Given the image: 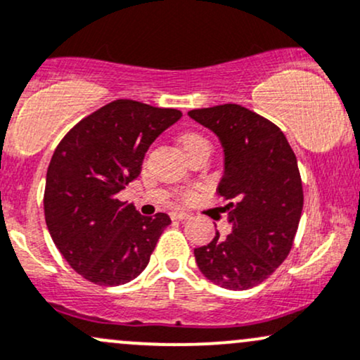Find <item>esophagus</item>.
<instances>
[{"label": "esophagus", "mask_w": 360, "mask_h": 360, "mask_svg": "<svg viewBox=\"0 0 360 360\" xmlns=\"http://www.w3.org/2000/svg\"><path fill=\"white\" fill-rule=\"evenodd\" d=\"M171 219H172V220H184V219H189V213L174 210V212H171Z\"/></svg>", "instance_id": "obj_1"}]
</instances>
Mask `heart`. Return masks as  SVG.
<instances>
[{
    "mask_svg": "<svg viewBox=\"0 0 360 360\" xmlns=\"http://www.w3.org/2000/svg\"><path fill=\"white\" fill-rule=\"evenodd\" d=\"M196 141H205V140L200 135H195V133H188V135H184L183 138H181V147L184 148V147H188V145L196 143Z\"/></svg>",
    "mask_w": 360,
    "mask_h": 360,
    "instance_id": "1",
    "label": "heart"
}]
</instances>
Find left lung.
Here are the masks:
<instances>
[{"mask_svg":"<svg viewBox=\"0 0 360 360\" xmlns=\"http://www.w3.org/2000/svg\"><path fill=\"white\" fill-rule=\"evenodd\" d=\"M219 138L224 174L217 193L227 205L231 234L219 231L195 248L200 271L229 290L262 283L289 255L302 213L297 159L278 126L238 104L189 110Z\"/></svg>","mask_w":360,"mask_h":360,"instance_id":"left-lung-1","label":"left lung"}]
</instances>
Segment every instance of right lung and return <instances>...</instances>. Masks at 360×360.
<instances>
[{
  "label": "right lung",
  "mask_w": 360,
  "mask_h": 360,
  "mask_svg": "<svg viewBox=\"0 0 360 360\" xmlns=\"http://www.w3.org/2000/svg\"><path fill=\"white\" fill-rule=\"evenodd\" d=\"M181 116L177 109L120 98L82 120L54 150L44 193L47 231L71 268L90 282L122 285L147 268L171 219L143 217L117 193Z\"/></svg>",
  "instance_id": "right-lung-1"
}]
</instances>
